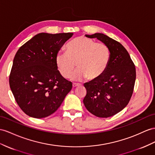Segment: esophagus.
<instances>
[{
  "label": "esophagus",
  "instance_id": "34e87169",
  "mask_svg": "<svg viewBox=\"0 0 155 155\" xmlns=\"http://www.w3.org/2000/svg\"><path fill=\"white\" fill-rule=\"evenodd\" d=\"M80 85H81V84H79V83H73V86L74 87V88H75V87L79 86Z\"/></svg>",
  "mask_w": 155,
  "mask_h": 155
}]
</instances>
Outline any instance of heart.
Wrapping results in <instances>:
<instances>
[{
    "label": "heart",
    "mask_w": 155,
    "mask_h": 155,
    "mask_svg": "<svg viewBox=\"0 0 155 155\" xmlns=\"http://www.w3.org/2000/svg\"><path fill=\"white\" fill-rule=\"evenodd\" d=\"M110 58V49L105 44L79 37L67 45V52H58L55 63L63 77H70L76 63L78 69L71 75V78L79 81L87 77L88 80H95L104 74Z\"/></svg>",
    "instance_id": "obj_1"
}]
</instances>
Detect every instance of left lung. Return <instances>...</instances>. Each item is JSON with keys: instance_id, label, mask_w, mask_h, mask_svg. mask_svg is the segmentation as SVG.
I'll return each mask as SVG.
<instances>
[{"instance_id": "1", "label": "left lung", "mask_w": 155, "mask_h": 155, "mask_svg": "<svg viewBox=\"0 0 155 155\" xmlns=\"http://www.w3.org/2000/svg\"><path fill=\"white\" fill-rule=\"evenodd\" d=\"M85 36L97 38L107 45L110 58L101 76L84 84L87 93L83 103L87 110L95 116L112 117L121 111L130 100L136 81V67L120 42L103 33Z\"/></svg>"}]
</instances>
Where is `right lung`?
I'll list each match as a JSON object with an SVG mask.
<instances>
[{
	"label": "right lung",
	"mask_w": 155,
	"mask_h": 155,
	"mask_svg": "<svg viewBox=\"0 0 155 155\" xmlns=\"http://www.w3.org/2000/svg\"><path fill=\"white\" fill-rule=\"evenodd\" d=\"M73 35V33H39L15 54L10 86L18 105L28 116L36 118L50 116L72 89V82L58 70L55 56Z\"/></svg>",
	"instance_id": "add662e5"
}]
</instances>
